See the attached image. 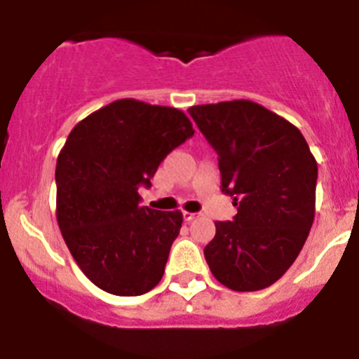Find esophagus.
<instances>
[{
    "label": "esophagus",
    "instance_id": "34e87169",
    "mask_svg": "<svg viewBox=\"0 0 359 359\" xmlns=\"http://www.w3.org/2000/svg\"><path fill=\"white\" fill-rule=\"evenodd\" d=\"M196 215H198V214H194V212H187V210L183 212V219H185L187 223H190V221H194Z\"/></svg>",
    "mask_w": 359,
    "mask_h": 359
}]
</instances>
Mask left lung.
<instances>
[{"label": "left lung", "instance_id": "left-lung-1", "mask_svg": "<svg viewBox=\"0 0 359 359\" xmlns=\"http://www.w3.org/2000/svg\"><path fill=\"white\" fill-rule=\"evenodd\" d=\"M217 152L233 221L205 246L212 275L233 291L271 286L293 264L315 221L318 165L298 128L252 100L189 109Z\"/></svg>", "mask_w": 359, "mask_h": 359}]
</instances>
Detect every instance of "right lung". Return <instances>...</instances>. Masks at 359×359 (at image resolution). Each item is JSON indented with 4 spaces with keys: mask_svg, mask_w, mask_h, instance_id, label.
Listing matches in <instances>:
<instances>
[{
    "mask_svg": "<svg viewBox=\"0 0 359 359\" xmlns=\"http://www.w3.org/2000/svg\"><path fill=\"white\" fill-rule=\"evenodd\" d=\"M194 135L183 111L120 98L72 129L55 167L57 223L95 286L136 297L161 280L183 214L140 207L138 187Z\"/></svg>",
    "mask_w": 359,
    "mask_h": 359,
    "instance_id": "right-lung-1",
    "label": "right lung"
}]
</instances>
